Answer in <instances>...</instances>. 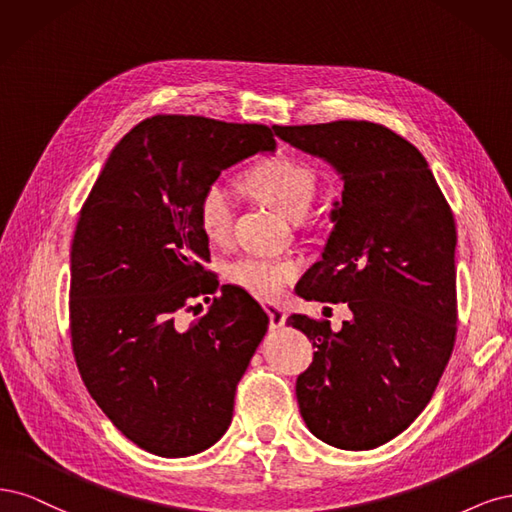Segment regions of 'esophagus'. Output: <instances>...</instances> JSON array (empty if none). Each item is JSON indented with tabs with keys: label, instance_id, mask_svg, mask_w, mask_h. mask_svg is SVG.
I'll list each match as a JSON object with an SVG mask.
<instances>
[{
	"label": "esophagus",
	"instance_id": "1",
	"mask_svg": "<svg viewBox=\"0 0 512 512\" xmlns=\"http://www.w3.org/2000/svg\"><path fill=\"white\" fill-rule=\"evenodd\" d=\"M266 312H268V317H270V327L272 329H278V327H283L285 325V321H287V312H285V308L283 306H278V304H274V302H268L266 306Z\"/></svg>",
	"mask_w": 512,
	"mask_h": 512
}]
</instances>
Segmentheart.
Wrapping results in <instances>:
<instances>
[{"label":"heart","instance_id":"obj_1","mask_svg":"<svg viewBox=\"0 0 512 512\" xmlns=\"http://www.w3.org/2000/svg\"><path fill=\"white\" fill-rule=\"evenodd\" d=\"M242 187L246 193L268 204L283 217L298 221L308 212L317 193V176L304 163L289 157H272L257 163L244 174ZM197 221L208 240L221 242L232 227V204L221 183L208 185L197 200ZM298 276V266L287 259H266L244 255L229 261L225 278L229 283L249 291L255 298L272 300L285 291Z\"/></svg>","mask_w":512,"mask_h":512}]
</instances>
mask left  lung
Here are the masks:
<instances>
[{"instance_id": "left-lung-1", "label": "left lung", "mask_w": 512, "mask_h": 512, "mask_svg": "<svg viewBox=\"0 0 512 512\" xmlns=\"http://www.w3.org/2000/svg\"><path fill=\"white\" fill-rule=\"evenodd\" d=\"M344 183L304 300L344 302L351 319L291 315L315 351L295 395L308 430L346 451L389 442L432 400L455 344V219L425 157L370 121L274 125Z\"/></svg>"}]
</instances>
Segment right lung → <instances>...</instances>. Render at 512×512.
Instances as JSON below:
<instances>
[{"instance_id":"1","label":"right lung","mask_w":512,"mask_h":512,"mask_svg":"<svg viewBox=\"0 0 512 512\" xmlns=\"http://www.w3.org/2000/svg\"><path fill=\"white\" fill-rule=\"evenodd\" d=\"M266 125L159 114L112 148L80 210L70 253V332L78 372L117 430L159 457L212 447L268 315L223 285L202 317L178 312L214 293L197 200L219 174L274 153Z\"/></svg>"}]
</instances>
